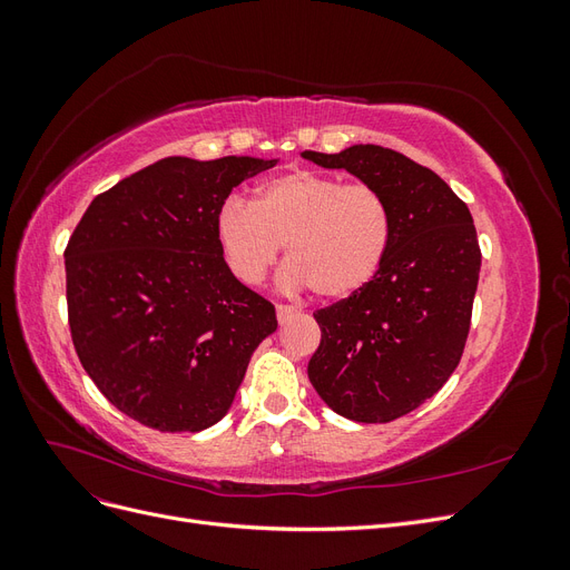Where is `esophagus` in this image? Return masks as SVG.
<instances>
[{
	"instance_id": "1",
	"label": "esophagus",
	"mask_w": 570,
	"mask_h": 570,
	"mask_svg": "<svg viewBox=\"0 0 570 570\" xmlns=\"http://www.w3.org/2000/svg\"><path fill=\"white\" fill-rule=\"evenodd\" d=\"M275 316H278L281 323H285V321H289L292 316H297V308L289 306V304H278V306H275Z\"/></svg>"
}]
</instances>
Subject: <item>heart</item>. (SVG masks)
I'll use <instances>...</instances> for the list:
<instances>
[{
	"label": "heart",
	"mask_w": 570,
	"mask_h": 570,
	"mask_svg": "<svg viewBox=\"0 0 570 570\" xmlns=\"http://www.w3.org/2000/svg\"><path fill=\"white\" fill-rule=\"evenodd\" d=\"M392 235V209L375 187L306 168L266 180L254 204L226 199L216 214L220 254L239 283H262L285 245V281L331 302L381 273Z\"/></svg>",
	"instance_id": "obj_1"
}]
</instances>
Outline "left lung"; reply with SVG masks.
Here are the masks:
<instances>
[{"label":"left lung","mask_w":570,"mask_h":570,"mask_svg":"<svg viewBox=\"0 0 570 570\" xmlns=\"http://www.w3.org/2000/svg\"><path fill=\"white\" fill-rule=\"evenodd\" d=\"M381 193L394 218L381 273L318 308L321 344L308 381L344 419L390 423L430 400L459 366L480 275L473 216L433 170L377 145L304 151Z\"/></svg>","instance_id":"8db88e82"}]
</instances>
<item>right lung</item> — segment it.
Returning a JSON list of instances; mask_svg holds the SVG:
<instances>
[{
    "label": "right lung",
    "mask_w": 570,
    "mask_h": 570,
    "mask_svg": "<svg viewBox=\"0 0 570 570\" xmlns=\"http://www.w3.org/2000/svg\"><path fill=\"white\" fill-rule=\"evenodd\" d=\"M252 157H168L92 199L66 245V304L82 368L107 400L159 433L226 416L275 306L220 254L216 214Z\"/></svg>",
    "instance_id": "right-lung-1"
}]
</instances>
